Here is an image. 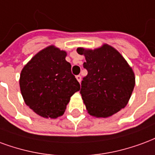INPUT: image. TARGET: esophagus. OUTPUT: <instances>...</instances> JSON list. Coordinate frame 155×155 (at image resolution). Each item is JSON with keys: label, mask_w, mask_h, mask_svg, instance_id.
Here are the masks:
<instances>
[{"label": "esophagus", "mask_w": 155, "mask_h": 155, "mask_svg": "<svg viewBox=\"0 0 155 155\" xmlns=\"http://www.w3.org/2000/svg\"><path fill=\"white\" fill-rule=\"evenodd\" d=\"M76 78H77V80H78L79 82H81V80H82V77L80 76V75H78V76H76Z\"/></svg>", "instance_id": "1"}]
</instances>
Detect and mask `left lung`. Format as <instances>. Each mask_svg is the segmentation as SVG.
I'll return each instance as SVG.
<instances>
[{
	"instance_id": "1",
	"label": "left lung",
	"mask_w": 155,
	"mask_h": 155,
	"mask_svg": "<svg viewBox=\"0 0 155 155\" xmlns=\"http://www.w3.org/2000/svg\"><path fill=\"white\" fill-rule=\"evenodd\" d=\"M84 55L87 75L80 93L87 110L96 117H109L127 105L135 84V73L122 55L108 45L95 49L78 48Z\"/></svg>"
}]
</instances>
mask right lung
I'll return each instance as SVG.
<instances>
[{"mask_svg": "<svg viewBox=\"0 0 155 155\" xmlns=\"http://www.w3.org/2000/svg\"><path fill=\"white\" fill-rule=\"evenodd\" d=\"M66 56V52L50 45L36 54L21 71L24 101L42 117L63 116L70 97L80 90Z\"/></svg>", "mask_w": 155, "mask_h": 155, "instance_id": "obj_1", "label": "right lung"}]
</instances>
